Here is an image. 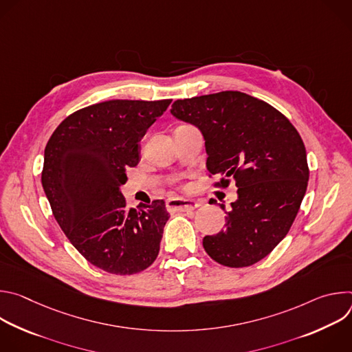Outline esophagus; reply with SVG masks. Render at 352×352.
Wrapping results in <instances>:
<instances>
[{
  "label": "esophagus",
  "mask_w": 352,
  "mask_h": 352,
  "mask_svg": "<svg viewBox=\"0 0 352 352\" xmlns=\"http://www.w3.org/2000/svg\"><path fill=\"white\" fill-rule=\"evenodd\" d=\"M166 205L170 212H190L200 206L197 200L184 199V197H170L167 199Z\"/></svg>",
  "instance_id": "34e87169"
}]
</instances>
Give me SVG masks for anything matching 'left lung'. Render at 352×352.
Returning a JSON list of instances; mask_svg holds the SVG:
<instances>
[{
    "label": "left lung",
    "instance_id": "obj_1",
    "mask_svg": "<svg viewBox=\"0 0 352 352\" xmlns=\"http://www.w3.org/2000/svg\"><path fill=\"white\" fill-rule=\"evenodd\" d=\"M171 114L204 135L210 174L235 181L226 230L204 238L217 263L246 267L266 258L289 231L305 196L307 150L294 125L263 100L220 91L177 100ZM223 210L224 205H220Z\"/></svg>",
    "mask_w": 352,
    "mask_h": 352
}]
</instances>
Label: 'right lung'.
I'll use <instances>...</instances> for the list:
<instances>
[{
    "instance_id": "right-lung-1",
    "label": "right lung",
    "mask_w": 352,
    "mask_h": 352,
    "mask_svg": "<svg viewBox=\"0 0 352 352\" xmlns=\"http://www.w3.org/2000/svg\"><path fill=\"white\" fill-rule=\"evenodd\" d=\"M171 100H109L67 117L44 150L41 185L78 252L113 274L152 265L170 217L164 200L128 209L121 186L140 160L139 142Z\"/></svg>"
}]
</instances>
